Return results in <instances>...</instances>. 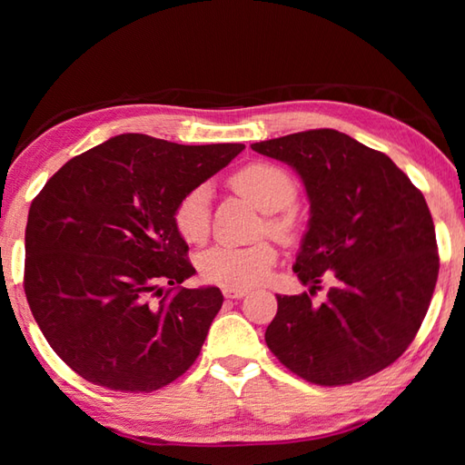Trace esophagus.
Instances as JSON below:
<instances>
[{"instance_id": "1", "label": "esophagus", "mask_w": 465, "mask_h": 465, "mask_svg": "<svg viewBox=\"0 0 465 465\" xmlns=\"http://www.w3.org/2000/svg\"><path fill=\"white\" fill-rule=\"evenodd\" d=\"M223 295L230 300H242L248 295V290H223Z\"/></svg>"}]
</instances>
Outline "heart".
I'll list each match as a JSON object with an SVG mask.
<instances>
[{"instance_id": "b5f03b06", "label": "heart", "mask_w": 465, "mask_h": 465, "mask_svg": "<svg viewBox=\"0 0 465 465\" xmlns=\"http://www.w3.org/2000/svg\"><path fill=\"white\" fill-rule=\"evenodd\" d=\"M232 185L242 195L272 213L268 230L278 238H292L295 232V213L288 207L298 197L293 177L278 165L253 162L243 165L232 177ZM173 225L185 242L202 243L210 233V187L200 185L183 195L173 210ZM278 252L268 240L250 245L220 243L203 252L197 260L202 278L227 290H245L268 278Z\"/></svg>"}]
</instances>
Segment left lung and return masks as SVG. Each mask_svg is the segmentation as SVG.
Returning <instances> with one entry per match:
<instances>
[{"instance_id": "left-lung-1", "label": "left lung", "mask_w": 465, "mask_h": 465, "mask_svg": "<svg viewBox=\"0 0 465 465\" xmlns=\"http://www.w3.org/2000/svg\"><path fill=\"white\" fill-rule=\"evenodd\" d=\"M292 165L310 197L293 272L310 293L278 295L265 343L318 385L361 381L416 338L438 282L436 230L421 192L388 155L335 130L252 143ZM328 274L329 298H309Z\"/></svg>"}]
</instances>
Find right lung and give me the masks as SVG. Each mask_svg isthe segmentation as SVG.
Masks as SVG:
<instances>
[{"mask_svg": "<svg viewBox=\"0 0 465 465\" xmlns=\"http://www.w3.org/2000/svg\"><path fill=\"white\" fill-rule=\"evenodd\" d=\"M243 143L122 134L69 160L29 207L25 298L52 350L115 391H155L192 368L223 295L195 273L173 210ZM175 284L162 301L159 283Z\"/></svg>", "mask_w": 465, "mask_h": 465, "instance_id": "1", "label": "right lung"}]
</instances>
